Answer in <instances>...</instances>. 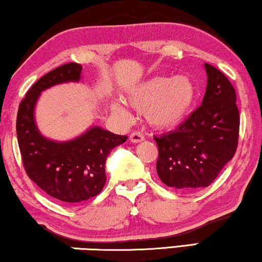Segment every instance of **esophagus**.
I'll return each instance as SVG.
<instances>
[{
	"mask_svg": "<svg viewBox=\"0 0 262 262\" xmlns=\"http://www.w3.org/2000/svg\"><path fill=\"white\" fill-rule=\"evenodd\" d=\"M130 140H131L132 143H140V142H143V140H144V135L140 134V132H138V131L131 132Z\"/></svg>",
	"mask_w": 262,
	"mask_h": 262,
	"instance_id": "1",
	"label": "esophagus"
}]
</instances>
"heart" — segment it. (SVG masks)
Wrapping results in <instances>:
<instances>
[{
	"instance_id": "b5f03b06",
	"label": "heart",
	"mask_w": 262,
	"mask_h": 262,
	"mask_svg": "<svg viewBox=\"0 0 262 262\" xmlns=\"http://www.w3.org/2000/svg\"><path fill=\"white\" fill-rule=\"evenodd\" d=\"M196 99L194 82L187 77H154L140 82L127 93V104L137 111H145L147 123L157 128H170L181 124L191 112ZM113 111L127 117L120 104Z\"/></svg>"
}]
</instances>
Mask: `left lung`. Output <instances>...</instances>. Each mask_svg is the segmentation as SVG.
<instances>
[{
    "mask_svg": "<svg viewBox=\"0 0 262 262\" xmlns=\"http://www.w3.org/2000/svg\"><path fill=\"white\" fill-rule=\"evenodd\" d=\"M204 66L208 79L202 105L176 130L155 137L158 177L168 187L184 191L213 183L238 143L236 92L221 71L209 63Z\"/></svg>",
    "mask_w": 262,
    "mask_h": 262,
    "instance_id": "obj_1",
    "label": "left lung"
}]
</instances>
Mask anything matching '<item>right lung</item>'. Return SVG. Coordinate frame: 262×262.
<instances>
[{
	"instance_id": "obj_1",
	"label": "right lung",
	"mask_w": 262,
	"mask_h": 262,
	"mask_svg": "<svg viewBox=\"0 0 262 262\" xmlns=\"http://www.w3.org/2000/svg\"><path fill=\"white\" fill-rule=\"evenodd\" d=\"M80 63L68 62L48 72L28 90L18 106L17 142L28 177L37 187L65 203H78L97 196L106 183L105 163L113 147L127 136L94 126L70 142H53L37 131L34 107L43 90L80 80Z\"/></svg>"
}]
</instances>
